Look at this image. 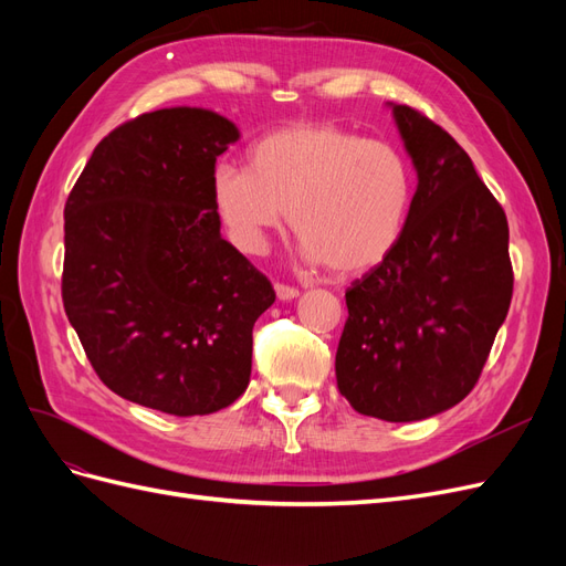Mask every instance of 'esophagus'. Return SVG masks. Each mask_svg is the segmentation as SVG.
<instances>
[{
    "mask_svg": "<svg viewBox=\"0 0 566 566\" xmlns=\"http://www.w3.org/2000/svg\"><path fill=\"white\" fill-rule=\"evenodd\" d=\"M273 290H276L279 300H295L300 295V290L295 285H285V283H276L273 285Z\"/></svg>",
    "mask_w": 566,
    "mask_h": 566,
    "instance_id": "esophagus-1",
    "label": "esophagus"
}]
</instances>
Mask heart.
Masks as SVG:
<instances>
[{
  "mask_svg": "<svg viewBox=\"0 0 566 566\" xmlns=\"http://www.w3.org/2000/svg\"><path fill=\"white\" fill-rule=\"evenodd\" d=\"M413 177L401 153L331 123L273 129L248 148V167L219 163L212 202L231 241L260 254L285 224L306 260L349 276L399 243Z\"/></svg>",
  "mask_w": 566,
  "mask_h": 566,
  "instance_id": "b5f03b06",
  "label": "heart"
}]
</instances>
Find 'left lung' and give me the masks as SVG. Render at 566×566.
Listing matches in <instances>:
<instances>
[{
    "label": "left lung",
    "mask_w": 566,
    "mask_h": 566,
    "mask_svg": "<svg viewBox=\"0 0 566 566\" xmlns=\"http://www.w3.org/2000/svg\"><path fill=\"white\" fill-rule=\"evenodd\" d=\"M418 188L399 243L345 293L337 389L387 422L441 413L468 397L512 300L507 217L453 136L394 106Z\"/></svg>",
    "instance_id": "left-lung-1"
}]
</instances>
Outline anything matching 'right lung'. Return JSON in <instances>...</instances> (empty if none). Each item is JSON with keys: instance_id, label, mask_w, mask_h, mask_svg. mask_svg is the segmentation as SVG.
<instances>
[{"instance_id": "right-lung-1", "label": "right lung", "mask_w": 566, "mask_h": 566, "mask_svg": "<svg viewBox=\"0 0 566 566\" xmlns=\"http://www.w3.org/2000/svg\"><path fill=\"white\" fill-rule=\"evenodd\" d=\"M227 117L163 108L98 142L65 202L61 295L92 368L119 397L208 416L248 389L271 281L219 233Z\"/></svg>"}]
</instances>
